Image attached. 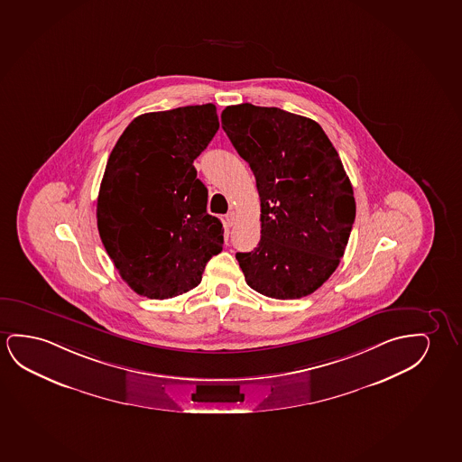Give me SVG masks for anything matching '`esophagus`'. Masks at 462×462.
I'll return each mask as SVG.
<instances>
[{
    "instance_id": "esophagus-1",
    "label": "esophagus",
    "mask_w": 462,
    "mask_h": 462,
    "mask_svg": "<svg viewBox=\"0 0 462 462\" xmlns=\"http://www.w3.org/2000/svg\"><path fill=\"white\" fill-rule=\"evenodd\" d=\"M235 221H236V217H235L234 211H230V213L226 214V226H227V227H232Z\"/></svg>"
}]
</instances>
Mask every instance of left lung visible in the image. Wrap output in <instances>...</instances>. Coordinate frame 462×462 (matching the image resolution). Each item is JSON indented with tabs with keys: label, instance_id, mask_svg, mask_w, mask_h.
Here are the masks:
<instances>
[{
	"label": "left lung",
	"instance_id": "left-lung-1",
	"mask_svg": "<svg viewBox=\"0 0 462 462\" xmlns=\"http://www.w3.org/2000/svg\"><path fill=\"white\" fill-rule=\"evenodd\" d=\"M222 128L248 162L261 197V241L236 253L249 288L280 300L313 294L338 267L355 224L353 186L318 122L243 103Z\"/></svg>",
	"mask_w": 462,
	"mask_h": 462
}]
</instances>
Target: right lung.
I'll return each mask as SVG.
<instances>
[{"instance_id": "1", "label": "right lung", "mask_w": 462, "mask_h": 462, "mask_svg": "<svg viewBox=\"0 0 462 462\" xmlns=\"http://www.w3.org/2000/svg\"><path fill=\"white\" fill-rule=\"evenodd\" d=\"M219 128L213 103L141 114L116 143L101 180L97 226L122 280L147 299L197 288L224 228L208 214L194 161Z\"/></svg>"}]
</instances>
